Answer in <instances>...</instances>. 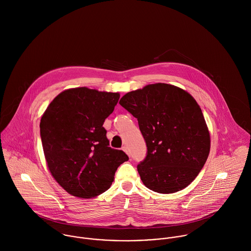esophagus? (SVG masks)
Masks as SVG:
<instances>
[{
    "label": "esophagus",
    "instance_id": "1",
    "mask_svg": "<svg viewBox=\"0 0 251 251\" xmlns=\"http://www.w3.org/2000/svg\"><path fill=\"white\" fill-rule=\"evenodd\" d=\"M123 150H124V151H125L129 155V156H130V151H129V150H128V148H127L126 146H124V147H123Z\"/></svg>",
    "mask_w": 251,
    "mask_h": 251
}]
</instances>
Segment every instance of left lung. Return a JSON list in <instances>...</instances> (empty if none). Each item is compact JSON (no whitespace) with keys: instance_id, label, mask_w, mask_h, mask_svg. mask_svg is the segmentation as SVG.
<instances>
[{"instance_id":"8db88e82","label":"left lung","mask_w":251,"mask_h":251,"mask_svg":"<svg viewBox=\"0 0 251 251\" xmlns=\"http://www.w3.org/2000/svg\"><path fill=\"white\" fill-rule=\"evenodd\" d=\"M120 104L138 121L147 154L137 165L152 191L174 193L186 187L210 152V133L196 100L173 85L157 83L125 95Z\"/></svg>"}]
</instances>
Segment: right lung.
<instances>
[{
  "label": "right lung",
  "instance_id": "add662e5",
  "mask_svg": "<svg viewBox=\"0 0 251 251\" xmlns=\"http://www.w3.org/2000/svg\"><path fill=\"white\" fill-rule=\"evenodd\" d=\"M120 99L118 93L86 87L58 95L40 120L48 168L58 183L80 198L96 197L111 186L118 167L128 160L109 147L103 123Z\"/></svg>",
  "mask_w": 251,
  "mask_h": 251
}]
</instances>
